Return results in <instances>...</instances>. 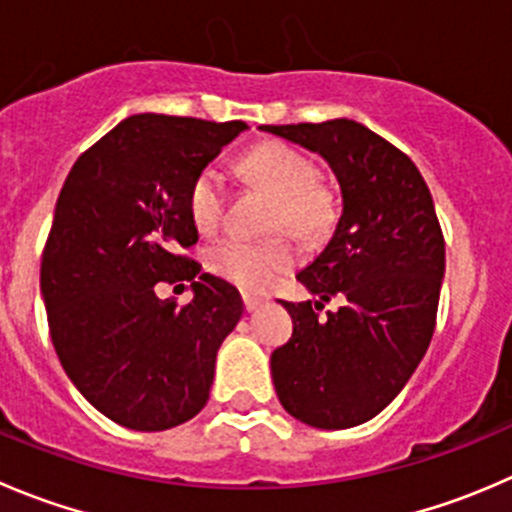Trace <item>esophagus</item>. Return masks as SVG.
Masks as SVG:
<instances>
[{
  "label": "esophagus",
  "mask_w": 512,
  "mask_h": 512,
  "mask_svg": "<svg viewBox=\"0 0 512 512\" xmlns=\"http://www.w3.org/2000/svg\"><path fill=\"white\" fill-rule=\"evenodd\" d=\"M242 302H245L247 312H255L265 305V300H262V297H255V295H242Z\"/></svg>",
  "instance_id": "esophagus-1"
}]
</instances>
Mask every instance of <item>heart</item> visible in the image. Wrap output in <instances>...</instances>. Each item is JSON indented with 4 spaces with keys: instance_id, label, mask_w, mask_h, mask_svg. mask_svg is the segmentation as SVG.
<instances>
[{
    "instance_id": "b5f03b06",
    "label": "heart",
    "mask_w": 512,
    "mask_h": 512,
    "mask_svg": "<svg viewBox=\"0 0 512 512\" xmlns=\"http://www.w3.org/2000/svg\"><path fill=\"white\" fill-rule=\"evenodd\" d=\"M242 172L277 197L272 227L292 230L300 237H317L332 222V200L325 187L317 185V167L295 147L285 142H262L242 157ZM227 207L225 175L215 165L195 172L187 187V212L197 230L220 227ZM295 260L287 237L245 240L225 237L207 247L205 265L220 280L240 290H265L280 272Z\"/></svg>"
}]
</instances>
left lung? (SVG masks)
Returning a JSON list of instances; mask_svg holds the SVG:
<instances>
[{"label":"left lung","mask_w":512,"mask_h":512,"mask_svg":"<svg viewBox=\"0 0 512 512\" xmlns=\"http://www.w3.org/2000/svg\"><path fill=\"white\" fill-rule=\"evenodd\" d=\"M320 152L342 190L335 235L297 280L322 302H282L292 337L270 357L272 382L292 418L322 430L367 423L388 408L435 332L445 240L433 197L405 152L352 119L265 124Z\"/></svg>","instance_id":"obj_1"}]
</instances>
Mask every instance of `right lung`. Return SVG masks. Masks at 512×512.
<instances>
[{
    "mask_svg": "<svg viewBox=\"0 0 512 512\" xmlns=\"http://www.w3.org/2000/svg\"><path fill=\"white\" fill-rule=\"evenodd\" d=\"M242 130L240 119L135 114L79 155L59 192L39 270L49 337L74 388L124 428H175L210 398L242 300L187 255V187ZM160 281H192L196 297L160 301Z\"/></svg>",
    "mask_w": 512,
    "mask_h": 512,
    "instance_id": "1",
    "label": "right lung"
}]
</instances>
